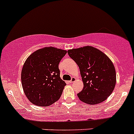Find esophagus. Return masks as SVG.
Wrapping results in <instances>:
<instances>
[{"label":"esophagus","mask_w":134,"mask_h":134,"mask_svg":"<svg viewBox=\"0 0 134 134\" xmlns=\"http://www.w3.org/2000/svg\"><path fill=\"white\" fill-rule=\"evenodd\" d=\"M76 80V78H75V77H72V78H71V80L69 81L70 83H72V82H74Z\"/></svg>","instance_id":"esophagus-1"}]
</instances>
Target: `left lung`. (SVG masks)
Instances as JSON below:
<instances>
[{
  "label": "left lung",
  "mask_w": 134,
  "mask_h": 134,
  "mask_svg": "<svg viewBox=\"0 0 134 134\" xmlns=\"http://www.w3.org/2000/svg\"><path fill=\"white\" fill-rule=\"evenodd\" d=\"M79 67L83 88L77 94L82 102L97 104L107 99L116 83V72L111 59L100 50L85 46L67 51Z\"/></svg>",
  "instance_id": "obj_1"
}]
</instances>
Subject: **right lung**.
<instances>
[{
  "mask_svg": "<svg viewBox=\"0 0 134 134\" xmlns=\"http://www.w3.org/2000/svg\"><path fill=\"white\" fill-rule=\"evenodd\" d=\"M66 54L65 50L48 47L28 56L21 71V83L30 102L48 106L58 100L66 85L60 78L58 65Z\"/></svg>",
  "mask_w": 134,
  "mask_h": 134,
  "instance_id": "right-lung-1",
  "label": "right lung"
}]
</instances>
